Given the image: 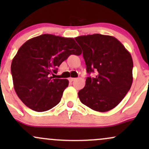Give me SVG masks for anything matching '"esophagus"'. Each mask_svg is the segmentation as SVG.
<instances>
[{
    "label": "esophagus",
    "instance_id": "esophagus-1",
    "mask_svg": "<svg viewBox=\"0 0 149 149\" xmlns=\"http://www.w3.org/2000/svg\"><path fill=\"white\" fill-rule=\"evenodd\" d=\"M69 80V81H70V82H73V81H74L75 80H76V78H70Z\"/></svg>",
    "mask_w": 149,
    "mask_h": 149
}]
</instances>
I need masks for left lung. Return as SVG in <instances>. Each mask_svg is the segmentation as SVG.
I'll return each mask as SVG.
<instances>
[{"instance_id": "obj_1", "label": "left lung", "mask_w": 149, "mask_h": 149, "mask_svg": "<svg viewBox=\"0 0 149 149\" xmlns=\"http://www.w3.org/2000/svg\"><path fill=\"white\" fill-rule=\"evenodd\" d=\"M83 49L88 77L78 92L80 102L92 110L106 112L125 97L133 81V61L124 45L115 37L95 33L75 38Z\"/></svg>"}]
</instances>
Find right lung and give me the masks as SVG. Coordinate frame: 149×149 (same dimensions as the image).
I'll use <instances>...</instances> for the list:
<instances>
[{
  "label": "right lung",
  "mask_w": 149,
  "mask_h": 149,
  "mask_svg": "<svg viewBox=\"0 0 149 149\" xmlns=\"http://www.w3.org/2000/svg\"><path fill=\"white\" fill-rule=\"evenodd\" d=\"M81 50L73 38L42 34L22 45L11 64L13 85L19 98L38 112L48 111L61 101L67 79H53L57 68Z\"/></svg>",
  "instance_id": "right-lung-1"
}]
</instances>
